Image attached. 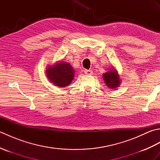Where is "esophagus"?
<instances>
[{
  "mask_svg": "<svg viewBox=\"0 0 160 160\" xmlns=\"http://www.w3.org/2000/svg\"><path fill=\"white\" fill-rule=\"evenodd\" d=\"M84 73L85 74H87V75H92L93 74V71H92V70H87V69H86V70H84Z\"/></svg>",
  "mask_w": 160,
  "mask_h": 160,
  "instance_id": "esophagus-1",
  "label": "esophagus"
}]
</instances>
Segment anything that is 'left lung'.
Wrapping results in <instances>:
<instances>
[{"instance_id":"8db88e82","label":"left lung","mask_w":160,"mask_h":160,"mask_svg":"<svg viewBox=\"0 0 160 160\" xmlns=\"http://www.w3.org/2000/svg\"><path fill=\"white\" fill-rule=\"evenodd\" d=\"M103 78L107 85L111 89H115V87H118L120 84V78H119L117 71L114 69L103 74Z\"/></svg>"}]
</instances>
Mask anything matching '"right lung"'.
<instances>
[{"label": "right lung", "mask_w": 160, "mask_h": 160, "mask_svg": "<svg viewBox=\"0 0 160 160\" xmlns=\"http://www.w3.org/2000/svg\"><path fill=\"white\" fill-rule=\"evenodd\" d=\"M47 76L55 85L64 87L69 85L73 79L74 70L69 63L60 62L47 68Z\"/></svg>", "instance_id": "add662e5"}]
</instances>
